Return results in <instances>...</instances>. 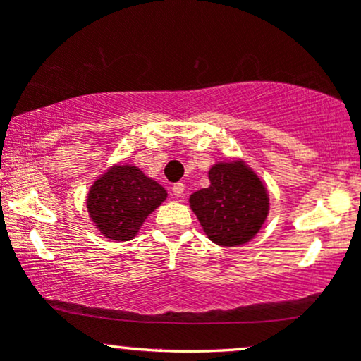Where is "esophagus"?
Wrapping results in <instances>:
<instances>
[{
	"instance_id": "esophagus-1",
	"label": "esophagus",
	"mask_w": 361,
	"mask_h": 361,
	"mask_svg": "<svg viewBox=\"0 0 361 361\" xmlns=\"http://www.w3.org/2000/svg\"><path fill=\"white\" fill-rule=\"evenodd\" d=\"M173 193L176 195V197H183V193H185V185L183 183H175L173 185Z\"/></svg>"
}]
</instances>
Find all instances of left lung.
Listing matches in <instances>:
<instances>
[{
	"label": "left lung",
	"mask_w": 361,
	"mask_h": 361,
	"mask_svg": "<svg viewBox=\"0 0 361 361\" xmlns=\"http://www.w3.org/2000/svg\"><path fill=\"white\" fill-rule=\"evenodd\" d=\"M209 180V188L190 195V207L207 238L224 247L250 243L268 217L267 186L243 159L215 163Z\"/></svg>",
	"instance_id": "left-lung-1"
}]
</instances>
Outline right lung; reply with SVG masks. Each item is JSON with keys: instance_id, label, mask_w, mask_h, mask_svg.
<instances>
[{"instance_id": "add662e5", "label": "right lung", "mask_w": 361, "mask_h": 361, "mask_svg": "<svg viewBox=\"0 0 361 361\" xmlns=\"http://www.w3.org/2000/svg\"><path fill=\"white\" fill-rule=\"evenodd\" d=\"M166 197V190L137 166L114 164L91 185L86 207L105 238L128 241Z\"/></svg>"}]
</instances>
